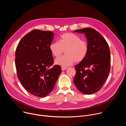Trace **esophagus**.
<instances>
[{
	"label": "esophagus",
	"instance_id": "1",
	"mask_svg": "<svg viewBox=\"0 0 126 126\" xmlns=\"http://www.w3.org/2000/svg\"><path fill=\"white\" fill-rule=\"evenodd\" d=\"M67 68V67H61V69H62V71H64V70H66Z\"/></svg>",
	"mask_w": 126,
	"mask_h": 126
}]
</instances>
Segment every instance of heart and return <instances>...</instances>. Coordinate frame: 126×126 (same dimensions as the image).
<instances>
[{
    "label": "heart",
    "instance_id": "1",
    "mask_svg": "<svg viewBox=\"0 0 126 126\" xmlns=\"http://www.w3.org/2000/svg\"><path fill=\"white\" fill-rule=\"evenodd\" d=\"M52 54L56 57L61 55L65 50V54L57 58L55 64L63 67L72 64L74 61L79 62L86 57L88 50L87 43L81 40L76 34L64 33L59 38L58 42H52L49 45Z\"/></svg>",
    "mask_w": 126,
    "mask_h": 126
}]
</instances>
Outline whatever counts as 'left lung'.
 Returning <instances> with one entry per match:
<instances>
[{"instance_id":"obj_1","label":"left lung","mask_w":126,"mask_h":126,"mask_svg":"<svg viewBox=\"0 0 126 126\" xmlns=\"http://www.w3.org/2000/svg\"><path fill=\"white\" fill-rule=\"evenodd\" d=\"M74 32L85 34L89 50L86 58L75 66L74 83L81 92L92 94L100 90L109 76V47L102 35L93 28H85Z\"/></svg>"}]
</instances>
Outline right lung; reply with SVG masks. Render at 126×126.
I'll return each instance as SVG.
<instances>
[{"mask_svg": "<svg viewBox=\"0 0 126 126\" xmlns=\"http://www.w3.org/2000/svg\"><path fill=\"white\" fill-rule=\"evenodd\" d=\"M54 33L35 29L21 39L15 52V66L21 85L31 94L47 96L53 90L61 73L59 65H53L49 49Z\"/></svg>", "mask_w": 126, "mask_h": 126, "instance_id": "1", "label": "right lung"}]
</instances>
